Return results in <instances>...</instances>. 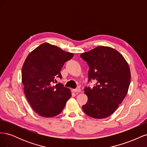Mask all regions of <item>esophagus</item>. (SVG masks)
Instances as JSON below:
<instances>
[{
    "instance_id": "obj_1",
    "label": "esophagus",
    "mask_w": 147,
    "mask_h": 147,
    "mask_svg": "<svg viewBox=\"0 0 147 147\" xmlns=\"http://www.w3.org/2000/svg\"><path fill=\"white\" fill-rule=\"evenodd\" d=\"M72 91H73L74 92H81V89H80V88L73 89Z\"/></svg>"
}]
</instances>
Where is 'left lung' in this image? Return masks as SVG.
I'll return each mask as SVG.
<instances>
[{
	"label": "left lung",
	"mask_w": 147,
	"mask_h": 147,
	"mask_svg": "<svg viewBox=\"0 0 147 147\" xmlns=\"http://www.w3.org/2000/svg\"><path fill=\"white\" fill-rule=\"evenodd\" d=\"M80 57L90 67L88 82H96L92 88H84L88 101L82 109L89 117L105 118L118 109L127 94L131 82L128 64L116 50L104 46L83 53Z\"/></svg>",
	"instance_id": "left-lung-1"
}]
</instances>
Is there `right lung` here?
<instances>
[{
  "instance_id": "obj_1",
  "label": "right lung",
  "mask_w": 147,
  "mask_h": 147,
  "mask_svg": "<svg viewBox=\"0 0 147 147\" xmlns=\"http://www.w3.org/2000/svg\"><path fill=\"white\" fill-rule=\"evenodd\" d=\"M68 53L48 43H44L28 56L22 68L24 91L31 107L43 117L59 114L71 97L70 89L56 82L62 78L61 70L72 59Z\"/></svg>"
}]
</instances>
